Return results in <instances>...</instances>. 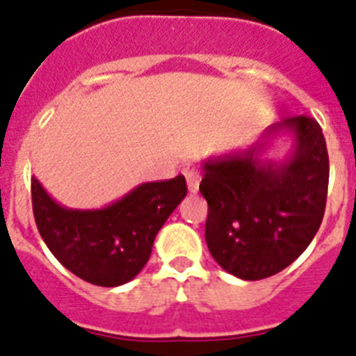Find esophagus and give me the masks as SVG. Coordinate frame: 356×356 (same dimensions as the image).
<instances>
[{
  "label": "esophagus",
  "mask_w": 356,
  "mask_h": 356,
  "mask_svg": "<svg viewBox=\"0 0 356 356\" xmlns=\"http://www.w3.org/2000/svg\"><path fill=\"white\" fill-rule=\"evenodd\" d=\"M185 178H187V188L191 194H196L200 191V181H201V175L197 169H187L185 171Z\"/></svg>",
  "instance_id": "34e87169"
}]
</instances>
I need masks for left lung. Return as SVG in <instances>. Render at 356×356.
<instances>
[{"mask_svg": "<svg viewBox=\"0 0 356 356\" xmlns=\"http://www.w3.org/2000/svg\"><path fill=\"white\" fill-rule=\"evenodd\" d=\"M287 131L293 151L265 159L268 140ZM330 162L319 122L287 118L253 146L203 162L200 193L209 203L210 254L237 278L264 280L291 266L316 237L326 207Z\"/></svg>", "mask_w": 356, "mask_h": 356, "instance_id": "8db88e82", "label": "left lung"}]
</instances>
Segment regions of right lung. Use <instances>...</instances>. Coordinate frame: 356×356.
Here are the masks:
<instances>
[{"mask_svg": "<svg viewBox=\"0 0 356 356\" xmlns=\"http://www.w3.org/2000/svg\"><path fill=\"white\" fill-rule=\"evenodd\" d=\"M185 196L187 184L178 175L139 185L103 209H65L31 178L33 216L46 246L72 275L99 287H118L139 275L159 229Z\"/></svg>", "mask_w": 356, "mask_h": 356, "instance_id": "obj_1", "label": "right lung"}]
</instances>
